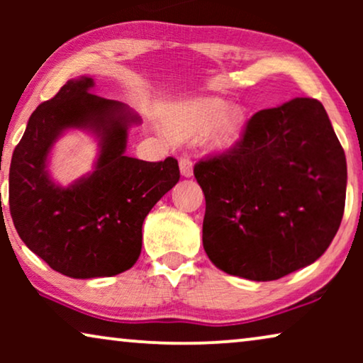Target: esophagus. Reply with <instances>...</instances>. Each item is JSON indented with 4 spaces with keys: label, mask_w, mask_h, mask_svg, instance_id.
I'll use <instances>...</instances> for the list:
<instances>
[{
    "label": "esophagus",
    "mask_w": 363,
    "mask_h": 363,
    "mask_svg": "<svg viewBox=\"0 0 363 363\" xmlns=\"http://www.w3.org/2000/svg\"><path fill=\"white\" fill-rule=\"evenodd\" d=\"M180 172H182V175L183 177H191L193 175V162H191V158L188 157V155H183V157H180Z\"/></svg>",
    "instance_id": "1"
}]
</instances>
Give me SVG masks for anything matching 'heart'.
<instances>
[{"label":"heart","mask_w":363,"mask_h":363,"mask_svg":"<svg viewBox=\"0 0 363 363\" xmlns=\"http://www.w3.org/2000/svg\"><path fill=\"white\" fill-rule=\"evenodd\" d=\"M228 111L226 102L218 99H201V101L188 104L183 111L185 117V135H198L205 133L225 116ZM242 127L241 116L238 112H230L223 121L218 123L215 133H213V143L220 148L231 147L240 138Z\"/></svg>","instance_id":"heart-1"}]
</instances>
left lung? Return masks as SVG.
I'll use <instances>...</instances> for the list:
<instances>
[{"label":"left lung","mask_w":363,"mask_h":363,"mask_svg":"<svg viewBox=\"0 0 363 363\" xmlns=\"http://www.w3.org/2000/svg\"><path fill=\"white\" fill-rule=\"evenodd\" d=\"M213 264L274 281L324 255L345 208V153L317 99L256 112L240 140L193 168Z\"/></svg>","instance_id":"1"}]
</instances>
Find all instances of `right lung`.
<instances>
[{
  "label": "right lung",
  "instance_id": "right-lung-1",
  "mask_svg": "<svg viewBox=\"0 0 363 363\" xmlns=\"http://www.w3.org/2000/svg\"><path fill=\"white\" fill-rule=\"evenodd\" d=\"M92 77L71 79L29 117L9 167L14 228L49 267L76 279L130 269L142 251V225L153 205L180 180L177 158L127 157L125 106L89 92ZM91 126L101 138L96 172L67 189L45 172L53 140L66 128Z\"/></svg>",
  "mask_w": 363,
  "mask_h": 363
}]
</instances>
